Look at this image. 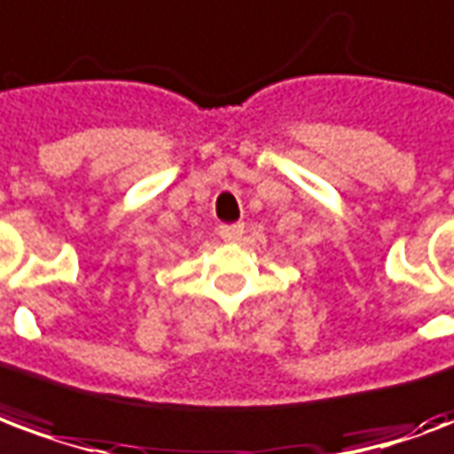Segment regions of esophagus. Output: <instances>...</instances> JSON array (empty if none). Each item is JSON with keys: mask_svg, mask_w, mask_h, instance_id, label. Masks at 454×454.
Wrapping results in <instances>:
<instances>
[{"mask_svg": "<svg viewBox=\"0 0 454 454\" xmlns=\"http://www.w3.org/2000/svg\"><path fill=\"white\" fill-rule=\"evenodd\" d=\"M243 223H228V226H218V236L223 238V240H228V243H236V240L243 238Z\"/></svg>", "mask_w": 454, "mask_h": 454, "instance_id": "obj_1", "label": "esophagus"}]
</instances>
